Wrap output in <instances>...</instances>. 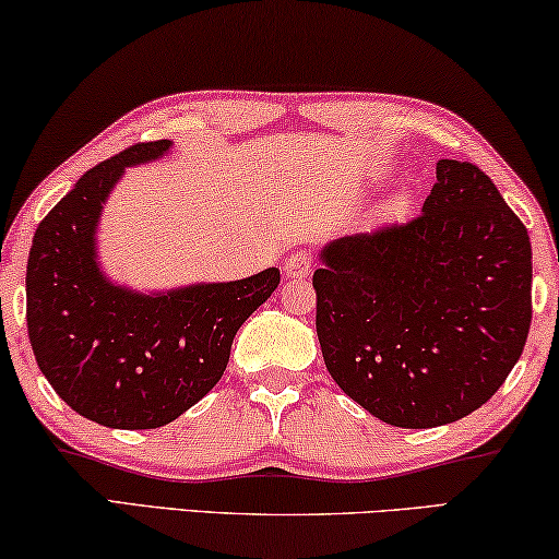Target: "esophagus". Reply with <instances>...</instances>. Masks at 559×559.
<instances>
[{
    "label": "esophagus",
    "instance_id": "obj_1",
    "mask_svg": "<svg viewBox=\"0 0 559 559\" xmlns=\"http://www.w3.org/2000/svg\"><path fill=\"white\" fill-rule=\"evenodd\" d=\"M311 265H313V258L308 251H294L286 258V265H283V273H286V278L296 281V278H306L308 273H311Z\"/></svg>",
    "mask_w": 559,
    "mask_h": 559
}]
</instances>
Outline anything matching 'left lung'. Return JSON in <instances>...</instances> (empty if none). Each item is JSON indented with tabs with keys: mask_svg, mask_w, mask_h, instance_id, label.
<instances>
[{
	"mask_svg": "<svg viewBox=\"0 0 559 559\" xmlns=\"http://www.w3.org/2000/svg\"><path fill=\"white\" fill-rule=\"evenodd\" d=\"M319 261L316 333L326 369L391 427L464 419L520 361L532 246L477 165L439 160L419 218L329 240Z\"/></svg>",
	"mask_w": 559,
	"mask_h": 559,
	"instance_id": "obj_1",
	"label": "left lung"
}]
</instances>
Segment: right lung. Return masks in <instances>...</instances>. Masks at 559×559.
<instances>
[{
	"mask_svg": "<svg viewBox=\"0 0 559 559\" xmlns=\"http://www.w3.org/2000/svg\"><path fill=\"white\" fill-rule=\"evenodd\" d=\"M173 140L140 143L95 165L32 238L27 331L57 396L110 429H157L218 384L238 329L278 288L281 271L138 290L99 258V221L128 168L157 163Z\"/></svg>",
	"mask_w": 559,
	"mask_h": 559,
	"instance_id": "right-lung-1",
	"label": "right lung"
}]
</instances>
